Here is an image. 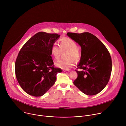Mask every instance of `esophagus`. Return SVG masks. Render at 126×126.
<instances>
[{
  "mask_svg": "<svg viewBox=\"0 0 126 126\" xmlns=\"http://www.w3.org/2000/svg\"><path fill=\"white\" fill-rule=\"evenodd\" d=\"M63 71L65 72H67V73H69V72H70V71L69 70H64Z\"/></svg>",
  "mask_w": 126,
  "mask_h": 126,
  "instance_id": "34e87169",
  "label": "esophagus"
}]
</instances>
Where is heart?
I'll return each mask as SVG.
<instances>
[{
  "label": "heart",
  "instance_id": "obj_1",
  "mask_svg": "<svg viewBox=\"0 0 126 126\" xmlns=\"http://www.w3.org/2000/svg\"><path fill=\"white\" fill-rule=\"evenodd\" d=\"M77 48L75 41L68 37L63 38L60 41V47L56 43H54L51 47L50 53L51 56L55 60H58L62 52L68 50L66 57L68 59L60 60L55 63L57 67L62 69L68 70L75 64V60H78L80 53Z\"/></svg>",
  "mask_w": 126,
  "mask_h": 126
}]
</instances>
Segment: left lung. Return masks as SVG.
Listing matches in <instances>:
<instances>
[{"instance_id":"left-lung-1","label":"left lung","mask_w":126,"mask_h":126,"mask_svg":"<svg viewBox=\"0 0 126 126\" xmlns=\"http://www.w3.org/2000/svg\"><path fill=\"white\" fill-rule=\"evenodd\" d=\"M67 35L81 47L80 61L76 72L78 77L74 84L87 95H95L108 83L112 68L110 53L104 44L89 32H68Z\"/></svg>"}]
</instances>
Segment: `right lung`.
I'll return each instance as SVG.
<instances>
[{"label":"right lung","mask_w":126,"mask_h":126,"mask_svg":"<svg viewBox=\"0 0 126 126\" xmlns=\"http://www.w3.org/2000/svg\"><path fill=\"white\" fill-rule=\"evenodd\" d=\"M60 35L39 32L20 49L15 64L16 79L28 94L40 97L55 83L60 68H55L50 53L53 44Z\"/></svg>","instance_id":"obj_1"}]
</instances>
